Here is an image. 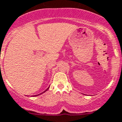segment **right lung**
Instances as JSON below:
<instances>
[{
	"label": "right lung",
	"instance_id": "obj_1",
	"mask_svg": "<svg viewBox=\"0 0 122 122\" xmlns=\"http://www.w3.org/2000/svg\"><path fill=\"white\" fill-rule=\"evenodd\" d=\"M49 87H48V88H47V89H46V91H44V92H42V93H41V94H37V95H35V96H39V95H41V94H43V93H44V92H46V91H47V90H48V89H49Z\"/></svg>",
	"mask_w": 122,
	"mask_h": 122
}]
</instances>
